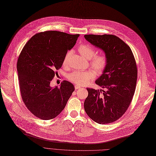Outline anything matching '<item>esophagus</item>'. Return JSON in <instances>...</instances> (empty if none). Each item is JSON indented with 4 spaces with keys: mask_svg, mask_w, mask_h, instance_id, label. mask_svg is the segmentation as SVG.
Here are the masks:
<instances>
[{
    "mask_svg": "<svg viewBox=\"0 0 156 156\" xmlns=\"http://www.w3.org/2000/svg\"><path fill=\"white\" fill-rule=\"evenodd\" d=\"M81 87L80 86H79V85H76L75 86V89H80Z\"/></svg>",
    "mask_w": 156,
    "mask_h": 156,
    "instance_id": "1",
    "label": "esophagus"
}]
</instances>
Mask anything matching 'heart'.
<instances>
[{
  "instance_id": "heart-1",
  "label": "heart",
  "mask_w": 156,
  "mask_h": 156,
  "mask_svg": "<svg viewBox=\"0 0 156 156\" xmlns=\"http://www.w3.org/2000/svg\"><path fill=\"white\" fill-rule=\"evenodd\" d=\"M78 50L82 57L86 59H90V66L94 70L89 69L85 71L73 72L67 76V79L77 85H84L91 80H93L96 74L98 75L103 74L108 67V58L105 53L96 55V50L89 44H83L80 45ZM72 54V51L71 50L67 52L63 60V66L67 67L69 66Z\"/></svg>"
}]
</instances>
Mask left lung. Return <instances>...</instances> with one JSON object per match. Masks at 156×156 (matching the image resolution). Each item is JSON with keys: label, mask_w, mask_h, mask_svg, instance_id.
Returning <instances> with one entry per match:
<instances>
[{"label": "left lung", "mask_w": 156, "mask_h": 156, "mask_svg": "<svg viewBox=\"0 0 156 156\" xmlns=\"http://www.w3.org/2000/svg\"><path fill=\"white\" fill-rule=\"evenodd\" d=\"M84 38L108 58L106 69L96 80L107 90L87 88L85 112L99 124L113 123L124 115L132 101L137 79L135 59L129 46L115 35L86 34Z\"/></svg>", "instance_id": "8db88e82"}]
</instances>
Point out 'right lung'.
Masks as SVG:
<instances>
[{"instance_id":"1","label":"right lung","mask_w":156,"mask_h":156,"mask_svg":"<svg viewBox=\"0 0 156 156\" xmlns=\"http://www.w3.org/2000/svg\"><path fill=\"white\" fill-rule=\"evenodd\" d=\"M79 36L57 31L40 32L23 47L17 63L20 93L25 106L36 117L48 120L57 116L74 91V86L67 80L60 87H51L50 84Z\"/></svg>"}]
</instances>
